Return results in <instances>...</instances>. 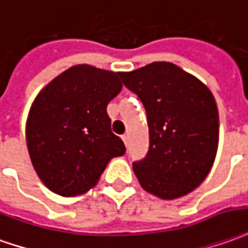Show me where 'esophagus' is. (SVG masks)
<instances>
[{"label": "esophagus", "instance_id": "34e87169", "mask_svg": "<svg viewBox=\"0 0 248 248\" xmlns=\"http://www.w3.org/2000/svg\"><path fill=\"white\" fill-rule=\"evenodd\" d=\"M122 140H124V145L127 146V143H129V136H127V134H124V136H122Z\"/></svg>", "mask_w": 248, "mask_h": 248}]
</instances>
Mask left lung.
Returning a JSON list of instances; mask_svg holds the SVG:
<instances>
[{
  "mask_svg": "<svg viewBox=\"0 0 248 248\" xmlns=\"http://www.w3.org/2000/svg\"><path fill=\"white\" fill-rule=\"evenodd\" d=\"M119 76L138 95L148 117V154L133 164L140 184L164 200L188 195L208 176L217 152L214 95L197 78L168 62Z\"/></svg>",
  "mask_w": 248,
  "mask_h": 248,
  "instance_id": "obj_1",
  "label": "left lung"
}]
</instances>
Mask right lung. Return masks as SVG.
Returning a JSON list of instances; mask_svg holds the SVG:
<instances>
[{"mask_svg": "<svg viewBox=\"0 0 248 248\" xmlns=\"http://www.w3.org/2000/svg\"><path fill=\"white\" fill-rule=\"evenodd\" d=\"M122 90L119 72L88 64L56 76L36 96L27 119V146L40 180L60 196L96 185L108 161L124 155L107 105Z\"/></svg>", "mask_w": 248, "mask_h": 248, "instance_id": "1", "label": "right lung"}]
</instances>
